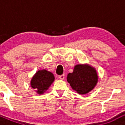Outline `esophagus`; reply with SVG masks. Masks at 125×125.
I'll list each match as a JSON object with an SVG mask.
<instances>
[{
  "mask_svg": "<svg viewBox=\"0 0 125 125\" xmlns=\"http://www.w3.org/2000/svg\"><path fill=\"white\" fill-rule=\"evenodd\" d=\"M64 76H65V75H64V74H62V75L59 76V78L61 80H63L64 79Z\"/></svg>",
  "mask_w": 125,
  "mask_h": 125,
  "instance_id": "1",
  "label": "esophagus"
}]
</instances>
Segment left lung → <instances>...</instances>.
Instances as JSON below:
<instances>
[{
    "label": "left lung",
    "instance_id": "obj_1",
    "mask_svg": "<svg viewBox=\"0 0 125 125\" xmlns=\"http://www.w3.org/2000/svg\"><path fill=\"white\" fill-rule=\"evenodd\" d=\"M97 81L96 71L89 64H77L73 72L67 76V81L72 88L81 94H86L94 89Z\"/></svg>",
    "mask_w": 125,
    "mask_h": 125
}]
</instances>
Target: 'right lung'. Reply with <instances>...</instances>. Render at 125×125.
I'll return each instance as SVG.
<instances>
[{
  "mask_svg": "<svg viewBox=\"0 0 125 125\" xmlns=\"http://www.w3.org/2000/svg\"><path fill=\"white\" fill-rule=\"evenodd\" d=\"M54 81L53 74L46 70L38 71L31 78V86L38 94H43Z\"/></svg>",
  "mask_w": 125,
  "mask_h": 125,
  "instance_id": "1",
  "label": "right lung"
}]
</instances>
